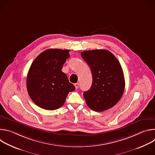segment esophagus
Segmentation results:
<instances>
[{"instance_id": "obj_1", "label": "esophagus", "mask_w": 155, "mask_h": 155, "mask_svg": "<svg viewBox=\"0 0 155 155\" xmlns=\"http://www.w3.org/2000/svg\"><path fill=\"white\" fill-rule=\"evenodd\" d=\"M75 86L76 87V89H77V88H78V86H79V83H75Z\"/></svg>"}]
</instances>
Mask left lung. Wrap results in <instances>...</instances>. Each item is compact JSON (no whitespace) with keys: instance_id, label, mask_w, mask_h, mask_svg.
I'll use <instances>...</instances> for the list:
<instances>
[{"instance_id":"8db88e82","label":"left lung","mask_w":155,"mask_h":155,"mask_svg":"<svg viewBox=\"0 0 155 155\" xmlns=\"http://www.w3.org/2000/svg\"><path fill=\"white\" fill-rule=\"evenodd\" d=\"M93 75L90 89L83 93L87 105L96 112L113 107L121 98L125 81L121 66L108 50H95L81 53Z\"/></svg>"}]
</instances>
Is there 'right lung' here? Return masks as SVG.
Returning a JSON list of instances; mask_svg holds the SVG:
<instances>
[{
  "instance_id": "obj_1",
  "label": "right lung",
  "mask_w": 155,
  "mask_h": 155,
  "mask_svg": "<svg viewBox=\"0 0 155 155\" xmlns=\"http://www.w3.org/2000/svg\"><path fill=\"white\" fill-rule=\"evenodd\" d=\"M70 50L49 49L40 53L32 63L27 77V90L32 101L45 110L60 108L75 87L61 71L70 56Z\"/></svg>"
}]
</instances>
